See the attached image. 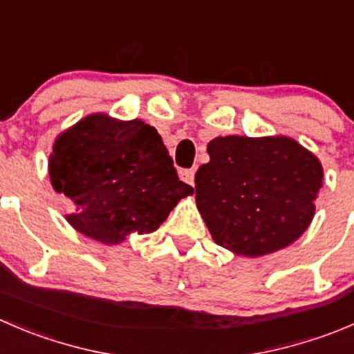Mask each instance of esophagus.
<instances>
[{
  "mask_svg": "<svg viewBox=\"0 0 354 354\" xmlns=\"http://www.w3.org/2000/svg\"><path fill=\"white\" fill-rule=\"evenodd\" d=\"M180 176H181V180H183V181H187V183L194 185L195 169H183V171H180Z\"/></svg>",
  "mask_w": 354,
  "mask_h": 354,
  "instance_id": "1",
  "label": "esophagus"
}]
</instances>
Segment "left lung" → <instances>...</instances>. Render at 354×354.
Instances as JSON below:
<instances>
[{"mask_svg": "<svg viewBox=\"0 0 354 354\" xmlns=\"http://www.w3.org/2000/svg\"><path fill=\"white\" fill-rule=\"evenodd\" d=\"M207 153L195 201L218 245L256 257L303 235L324 180L313 153L286 136H219Z\"/></svg>", "mask_w": 354, "mask_h": 354, "instance_id": "1", "label": "left lung"}]
</instances>
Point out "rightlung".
Instances as JSON below:
<instances>
[{
	"mask_svg": "<svg viewBox=\"0 0 354 354\" xmlns=\"http://www.w3.org/2000/svg\"><path fill=\"white\" fill-rule=\"evenodd\" d=\"M50 178L55 192L77 205L67 221L109 245L131 233H153L180 198L194 194L178 178L156 128L100 114L58 136Z\"/></svg>",
	"mask_w": 354,
	"mask_h": 354,
	"instance_id": "right-lung-1",
	"label": "right lung"
}]
</instances>
